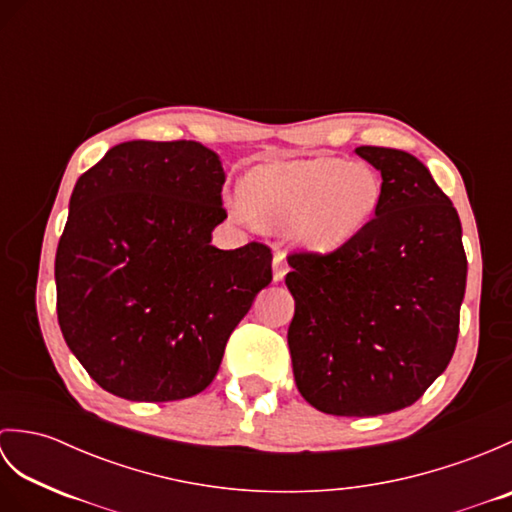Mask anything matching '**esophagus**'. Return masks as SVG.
Wrapping results in <instances>:
<instances>
[{
  "label": "esophagus",
  "instance_id": "obj_1",
  "mask_svg": "<svg viewBox=\"0 0 512 512\" xmlns=\"http://www.w3.org/2000/svg\"><path fill=\"white\" fill-rule=\"evenodd\" d=\"M288 273V262H286V253L284 250H277L273 257V277L275 281H281Z\"/></svg>",
  "mask_w": 512,
  "mask_h": 512
}]
</instances>
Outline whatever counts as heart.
Segmentation results:
<instances>
[{
  "label": "heart",
  "mask_w": 512,
  "mask_h": 512,
  "mask_svg": "<svg viewBox=\"0 0 512 512\" xmlns=\"http://www.w3.org/2000/svg\"><path fill=\"white\" fill-rule=\"evenodd\" d=\"M244 195L233 200L237 217L284 226L303 246L332 250L350 242L372 220L383 184L365 165L336 158L275 160L257 165L244 178Z\"/></svg>",
  "instance_id": "b5f03b06"
}]
</instances>
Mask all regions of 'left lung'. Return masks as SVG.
<instances>
[{
  "label": "left lung",
  "instance_id": "left-lung-1",
  "mask_svg": "<svg viewBox=\"0 0 512 512\" xmlns=\"http://www.w3.org/2000/svg\"><path fill=\"white\" fill-rule=\"evenodd\" d=\"M383 178L372 220L350 242L288 255L295 383L332 416L413 405L447 369L466 288L462 224L429 169L407 151L356 147Z\"/></svg>",
  "mask_w": 512,
  "mask_h": 512
}]
</instances>
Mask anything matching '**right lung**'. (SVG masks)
<instances>
[{
	"label": "right lung",
	"instance_id": "add662e5",
	"mask_svg": "<svg viewBox=\"0 0 512 512\" xmlns=\"http://www.w3.org/2000/svg\"><path fill=\"white\" fill-rule=\"evenodd\" d=\"M226 176L193 140H132L85 171L54 259L57 317L72 354L114 396L200 394L228 336L273 281V250L211 246Z\"/></svg>",
	"mask_w": 512,
	"mask_h": 512
}]
</instances>
